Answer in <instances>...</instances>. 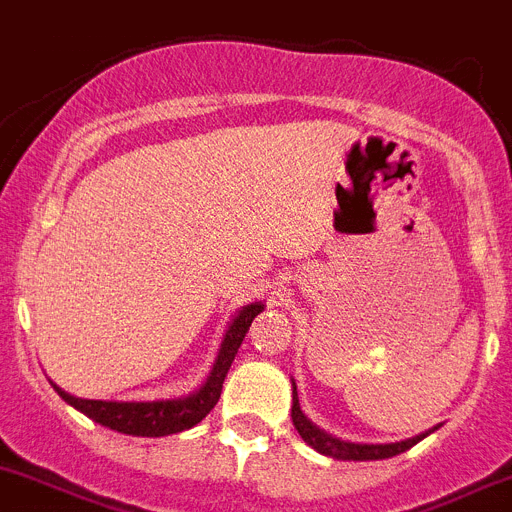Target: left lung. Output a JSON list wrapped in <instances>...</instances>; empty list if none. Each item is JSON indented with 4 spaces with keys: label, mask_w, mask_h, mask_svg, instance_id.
<instances>
[{
    "label": "left lung",
    "mask_w": 512,
    "mask_h": 512,
    "mask_svg": "<svg viewBox=\"0 0 512 512\" xmlns=\"http://www.w3.org/2000/svg\"><path fill=\"white\" fill-rule=\"evenodd\" d=\"M293 426L301 434V439L306 441L308 446L324 454V457H334V459H352V462H370V459H388L395 457V454H403L405 449H411L416 446L418 441L423 439L426 434L416 436V439L408 441H398V444H352V441H342L336 439V436L326 434L321 431L319 426H313L301 411V403H298V393H296V382H293Z\"/></svg>",
    "instance_id": "8db88e82"
}]
</instances>
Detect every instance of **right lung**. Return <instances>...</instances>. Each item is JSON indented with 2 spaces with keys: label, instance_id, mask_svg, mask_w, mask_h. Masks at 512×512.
I'll return each instance as SVG.
<instances>
[{
  "label": "right lung",
  "instance_id": "add662e5",
  "mask_svg": "<svg viewBox=\"0 0 512 512\" xmlns=\"http://www.w3.org/2000/svg\"><path fill=\"white\" fill-rule=\"evenodd\" d=\"M262 311V303H252L245 306L234 316L232 326H229L227 336H224L219 357L214 362V370L209 372L201 390H196L188 398L178 400H153V403H119V400H86L76 398V395L66 393V390L55 388V393L61 395L68 405H73L76 411L89 416L91 421L101 423V426L119 431V434L130 436H168L186 431V428L196 426L204 421L206 413L219 403L222 395L224 377H227L229 367H232L237 349L242 347V339L250 331L252 319Z\"/></svg>",
  "mask_w": 512,
  "mask_h": 512
}]
</instances>
